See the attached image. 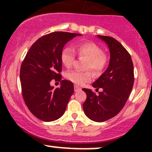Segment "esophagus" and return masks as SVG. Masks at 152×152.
<instances>
[{"instance_id": "34e87169", "label": "esophagus", "mask_w": 152, "mask_h": 152, "mask_svg": "<svg viewBox=\"0 0 152 152\" xmlns=\"http://www.w3.org/2000/svg\"><path fill=\"white\" fill-rule=\"evenodd\" d=\"M81 88H79V87H78L77 86H74V91L76 92H77V91H81Z\"/></svg>"}]
</instances>
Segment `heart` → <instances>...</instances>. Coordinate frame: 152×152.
I'll return each instance as SVG.
<instances>
[{"mask_svg":"<svg viewBox=\"0 0 152 152\" xmlns=\"http://www.w3.org/2000/svg\"><path fill=\"white\" fill-rule=\"evenodd\" d=\"M76 51L80 56L88 58L86 69H91L94 74H100L106 65L107 59L106 56L102 53V50L95 43L84 42L76 46ZM76 58L74 50L69 46L63 48L61 53V61L63 65L66 68L72 66ZM91 73L90 71L81 72L77 71H71L66 74V78L77 86H83L91 80Z\"/></svg>","mask_w":152,"mask_h":152,"instance_id":"b5f03b06","label":"heart"}]
</instances>
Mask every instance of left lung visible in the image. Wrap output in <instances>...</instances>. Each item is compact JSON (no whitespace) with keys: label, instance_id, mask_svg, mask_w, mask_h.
Here are the masks:
<instances>
[{"label":"left lung","instance_id":"left-lung-1","mask_svg":"<svg viewBox=\"0 0 152 152\" xmlns=\"http://www.w3.org/2000/svg\"><path fill=\"white\" fill-rule=\"evenodd\" d=\"M97 37L109 47V64L92 84L97 90L102 88L98 96L91 89H82L86 94L83 109L91 120L103 122L117 115L126 104L133 88L134 65L130 54L118 41L109 36L97 35Z\"/></svg>","mask_w":152,"mask_h":152}]
</instances>
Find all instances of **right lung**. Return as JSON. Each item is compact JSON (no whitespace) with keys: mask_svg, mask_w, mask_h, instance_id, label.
<instances>
[{"mask_svg":"<svg viewBox=\"0 0 152 152\" xmlns=\"http://www.w3.org/2000/svg\"><path fill=\"white\" fill-rule=\"evenodd\" d=\"M79 34L50 33L31 46L23 61L20 71L23 98L36 117L43 121L58 119L65 112L74 84L61 80V53L65 44ZM52 79L61 81V86L54 89L50 84Z\"/></svg>","mask_w":152,"mask_h":152,"instance_id":"obj_1","label":"right lung"}]
</instances>
